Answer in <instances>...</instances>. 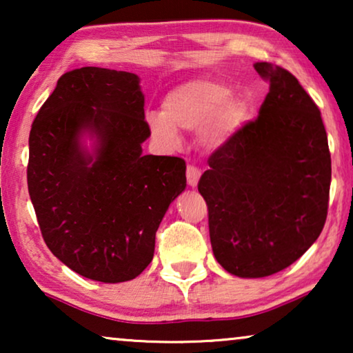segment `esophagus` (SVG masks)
Returning a JSON list of instances; mask_svg holds the SVG:
<instances>
[{"label":"esophagus","mask_w":353,"mask_h":353,"mask_svg":"<svg viewBox=\"0 0 353 353\" xmlns=\"http://www.w3.org/2000/svg\"><path fill=\"white\" fill-rule=\"evenodd\" d=\"M201 168L196 167V165H188L186 168V180H188V185L190 186H197V181H199L201 178Z\"/></svg>","instance_id":"34e87169"}]
</instances>
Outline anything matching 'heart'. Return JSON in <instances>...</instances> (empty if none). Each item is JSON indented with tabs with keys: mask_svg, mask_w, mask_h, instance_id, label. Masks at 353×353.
Returning <instances> with one entry per match:
<instances>
[{
	"mask_svg": "<svg viewBox=\"0 0 353 353\" xmlns=\"http://www.w3.org/2000/svg\"><path fill=\"white\" fill-rule=\"evenodd\" d=\"M244 104L231 98L230 86L215 79H192L178 85L165 96L162 114L148 115L152 134L168 146H176V130L197 132L207 146L216 148L228 141L243 127Z\"/></svg>",
	"mask_w": 353,
	"mask_h": 353,
	"instance_id": "obj_1",
	"label": "heart"
}]
</instances>
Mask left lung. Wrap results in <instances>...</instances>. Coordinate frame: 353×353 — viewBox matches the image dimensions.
<instances>
[{"instance_id":"8db88e82","label":"left lung","mask_w":353,"mask_h":353,"mask_svg":"<svg viewBox=\"0 0 353 353\" xmlns=\"http://www.w3.org/2000/svg\"><path fill=\"white\" fill-rule=\"evenodd\" d=\"M254 67L270 83L259 117L212 152L197 185L216 262L241 278L270 276L305 254L325 226L331 185L318 105L289 70Z\"/></svg>"}]
</instances>
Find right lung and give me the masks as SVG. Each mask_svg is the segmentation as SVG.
I'll return each mask as SVG.
<instances>
[{
    "instance_id": "add662e5",
    "label": "right lung",
    "mask_w": 353,
    "mask_h": 353,
    "mask_svg": "<svg viewBox=\"0 0 353 353\" xmlns=\"http://www.w3.org/2000/svg\"><path fill=\"white\" fill-rule=\"evenodd\" d=\"M83 131L99 139L94 157L79 146ZM149 134L138 75L101 67L62 75L33 120L28 194L48 249L81 276L130 281L151 263L186 163L143 156Z\"/></svg>"
}]
</instances>
